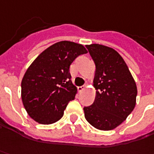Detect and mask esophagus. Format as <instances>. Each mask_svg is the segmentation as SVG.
I'll list each match as a JSON object with an SVG mask.
<instances>
[{
    "mask_svg": "<svg viewBox=\"0 0 154 154\" xmlns=\"http://www.w3.org/2000/svg\"><path fill=\"white\" fill-rule=\"evenodd\" d=\"M85 88H86V86H81V87H78L77 88H78V91L81 93V92H82L85 89Z\"/></svg>",
    "mask_w": 154,
    "mask_h": 154,
    "instance_id": "esophagus-1",
    "label": "esophagus"
}]
</instances>
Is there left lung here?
Instances as JSON below:
<instances>
[{
  "label": "left lung",
  "mask_w": 154,
  "mask_h": 154,
  "mask_svg": "<svg viewBox=\"0 0 154 154\" xmlns=\"http://www.w3.org/2000/svg\"><path fill=\"white\" fill-rule=\"evenodd\" d=\"M95 64L94 103L85 106L84 116L100 130L117 128L134 110L137 87L122 56L113 48L100 44L86 45Z\"/></svg>",
  "instance_id": "1"
}]
</instances>
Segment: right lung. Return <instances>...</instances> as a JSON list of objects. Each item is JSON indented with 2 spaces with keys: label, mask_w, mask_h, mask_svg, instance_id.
<instances>
[{
  "label": "right lung",
  "mask_w": 154,
  "mask_h": 154,
  "mask_svg": "<svg viewBox=\"0 0 154 154\" xmlns=\"http://www.w3.org/2000/svg\"><path fill=\"white\" fill-rule=\"evenodd\" d=\"M87 53L82 44L62 41L48 47L31 63L21 82V98L32 119L51 125L63 117L77 92L70 66L77 56Z\"/></svg>",
  "instance_id": "add662e5"
}]
</instances>
